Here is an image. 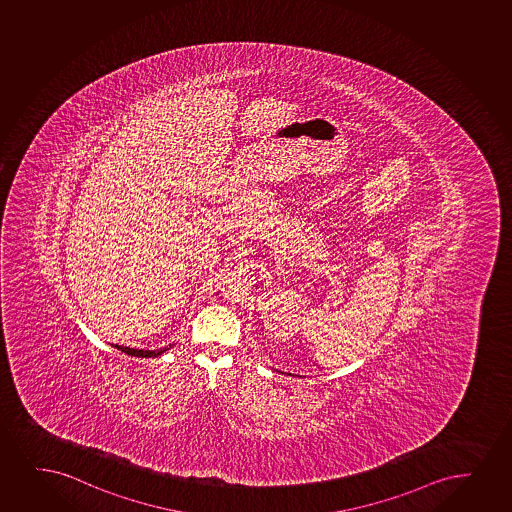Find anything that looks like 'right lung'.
Returning <instances> with one entry per match:
<instances>
[{
  "instance_id": "right-lung-1",
  "label": "right lung",
  "mask_w": 512,
  "mask_h": 512,
  "mask_svg": "<svg viewBox=\"0 0 512 512\" xmlns=\"http://www.w3.org/2000/svg\"><path fill=\"white\" fill-rule=\"evenodd\" d=\"M117 350L123 351L126 355L136 356V358H156V356H161L162 353H166V351L171 348V344H169V348H161V350H136V348H128V346H114Z\"/></svg>"
}]
</instances>
